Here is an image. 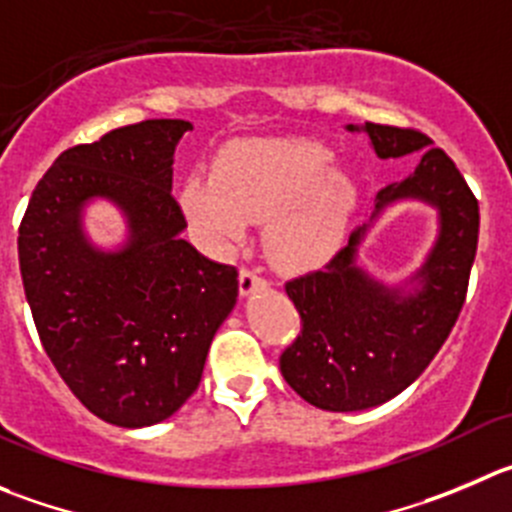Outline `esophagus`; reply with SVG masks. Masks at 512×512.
I'll return each mask as SVG.
<instances>
[{
  "instance_id": "obj_1",
  "label": "esophagus",
  "mask_w": 512,
  "mask_h": 512,
  "mask_svg": "<svg viewBox=\"0 0 512 512\" xmlns=\"http://www.w3.org/2000/svg\"><path fill=\"white\" fill-rule=\"evenodd\" d=\"M238 281H241V294L248 296L253 294L256 289H264L266 286V279L261 276L259 269H251V266H243L241 269V276H238Z\"/></svg>"
}]
</instances>
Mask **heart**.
<instances>
[{
    "mask_svg": "<svg viewBox=\"0 0 512 512\" xmlns=\"http://www.w3.org/2000/svg\"><path fill=\"white\" fill-rule=\"evenodd\" d=\"M334 160L311 140L236 145L216 178L196 173L186 180L183 206L213 251H231L251 221L266 218L264 246L279 269H319L337 256L357 211V186Z\"/></svg>",
    "mask_w": 512,
    "mask_h": 512,
    "instance_id": "heart-1",
    "label": "heart"
}]
</instances>
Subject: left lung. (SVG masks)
Wrapping results in <instances>:
<instances>
[{
  "label": "left lung",
  "instance_id": "obj_1",
  "mask_svg": "<svg viewBox=\"0 0 512 512\" xmlns=\"http://www.w3.org/2000/svg\"><path fill=\"white\" fill-rule=\"evenodd\" d=\"M364 130L379 158L422 150L415 173L377 193L374 211L399 198L435 203L440 238L410 296L389 294L354 266L364 228H354L324 269L286 281L301 332L281 352V374L301 399L329 412L382 405L425 372L460 316L478 251V198L450 155L427 148L432 140L415 128L364 123Z\"/></svg>",
  "mask_w": 512,
  "mask_h": 512
}]
</instances>
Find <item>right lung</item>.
<instances>
[{
  "instance_id": "obj_1",
  "label": "right lung",
  "mask_w": 512,
  "mask_h": 512,
  "mask_svg": "<svg viewBox=\"0 0 512 512\" xmlns=\"http://www.w3.org/2000/svg\"><path fill=\"white\" fill-rule=\"evenodd\" d=\"M186 120H143L75 145L50 165L19 223V271L47 357L82 405L118 427H148L186 405L238 296L236 266L198 253L173 196ZM110 197L131 243L100 254L79 208Z\"/></svg>"
}]
</instances>
